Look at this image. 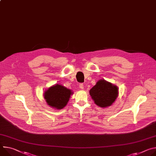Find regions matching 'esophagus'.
I'll return each instance as SVG.
<instances>
[{"label": "esophagus", "instance_id": "1", "mask_svg": "<svg viewBox=\"0 0 156 156\" xmlns=\"http://www.w3.org/2000/svg\"><path fill=\"white\" fill-rule=\"evenodd\" d=\"M79 87H80V88L81 90H83V89H84V85H83V83H80Z\"/></svg>", "mask_w": 156, "mask_h": 156}]
</instances>
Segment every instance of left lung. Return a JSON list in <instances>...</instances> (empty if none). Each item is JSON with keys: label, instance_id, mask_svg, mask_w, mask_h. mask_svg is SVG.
Wrapping results in <instances>:
<instances>
[{"label": "left lung", "instance_id": "left-lung-1", "mask_svg": "<svg viewBox=\"0 0 156 156\" xmlns=\"http://www.w3.org/2000/svg\"><path fill=\"white\" fill-rule=\"evenodd\" d=\"M90 94L96 105L105 108L111 106L115 101L118 90L116 86L105 80H101L90 90Z\"/></svg>", "mask_w": 156, "mask_h": 156}]
</instances>
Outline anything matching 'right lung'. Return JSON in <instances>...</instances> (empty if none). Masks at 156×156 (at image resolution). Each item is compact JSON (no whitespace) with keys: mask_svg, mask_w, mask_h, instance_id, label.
<instances>
[{"mask_svg":"<svg viewBox=\"0 0 156 156\" xmlns=\"http://www.w3.org/2000/svg\"><path fill=\"white\" fill-rule=\"evenodd\" d=\"M72 94L70 90L57 84L45 92L44 98L49 106L60 109L66 105Z\"/></svg>","mask_w":156,"mask_h":156,"instance_id":"1","label":"right lung"}]
</instances>
